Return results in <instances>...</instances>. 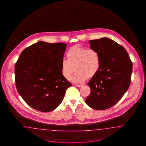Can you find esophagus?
<instances>
[{
  "label": "esophagus",
  "instance_id": "obj_1",
  "mask_svg": "<svg viewBox=\"0 0 146 146\" xmlns=\"http://www.w3.org/2000/svg\"><path fill=\"white\" fill-rule=\"evenodd\" d=\"M74 85H75L76 86L78 87V88H80V87H82V86H83V85H79V84H74Z\"/></svg>",
  "mask_w": 146,
  "mask_h": 146
}]
</instances>
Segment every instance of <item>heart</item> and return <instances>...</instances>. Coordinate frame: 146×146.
I'll return each mask as SVG.
<instances>
[{"instance_id":"heart-1","label":"heart","mask_w":146,"mask_h":146,"mask_svg":"<svg viewBox=\"0 0 146 146\" xmlns=\"http://www.w3.org/2000/svg\"><path fill=\"white\" fill-rule=\"evenodd\" d=\"M66 56L67 60H61V72L65 79H69L76 69V73L70 79L74 83H82L87 78L94 77L100 69V56L95 49L76 45L67 50Z\"/></svg>"}]
</instances>
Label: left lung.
Here are the masks:
<instances>
[{
	"mask_svg": "<svg viewBox=\"0 0 146 146\" xmlns=\"http://www.w3.org/2000/svg\"><path fill=\"white\" fill-rule=\"evenodd\" d=\"M89 43L100 54L101 67L88 83L91 92L85 102L92 108L104 110L116 104L129 89L132 61L125 48L111 39L102 38Z\"/></svg>",
	"mask_w": 146,
	"mask_h": 146,
	"instance_id": "obj_1",
	"label": "left lung"
}]
</instances>
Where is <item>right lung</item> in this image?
<instances>
[{
	"instance_id": "right-lung-1",
	"label": "right lung",
	"mask_w": 146,
	"mask_h": 146,
	"mask_svg": "<svg viewBox=\"0 0 146 146\" xmlns=\"http://www.w3.org/2000/svg\"><path fill=\"white\" fill-rule=\"evenodd\" d=\"M67 44L38 42L23 50L15 64L16 87L36 110H54L72 84L62 76L61 60Z\"/></svg>"
}]
</instances>
